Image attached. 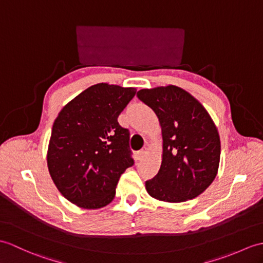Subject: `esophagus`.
<instances>
[{"label":"esophagus","instance_id":"esophagus-1","mask_svg":"<svg viewBox=\"0 0 263 263\" xmlns=\"http://www.w3.org/2000/svg\"><path fill=\"white\" fill-rule=\"evenodd\" d=\"M146 154H148V148H142V149L140 150V151L138 152V154H137V158H138L139 160L142 159V158H143Z\"/></svg>","mask_w":263,"mask_h":263}]
</instances>
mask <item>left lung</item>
I'll return each instance as SVG.
<instances>
[{"label":"left lung","instance_id":"8db88e82","mask_svg":"<svg viewBox=\"0 0 263 263\" xmlns=\"http://www.w3.org/2000/svg\"><path fill=\"white\" fill-rule=\"evenodd\" d=\"M138 99L157 115L162 136L159 172L145 181L151 197L182 203L197 197L218 172L221 140L198 100L175 85L140 89Z\"/></svg>","mask_w":263,"mask_h":263}]
</instances>
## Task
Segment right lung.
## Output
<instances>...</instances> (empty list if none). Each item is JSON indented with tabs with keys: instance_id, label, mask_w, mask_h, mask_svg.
I'll return each instance as SVG.
<instances>
[{
	"instance_id": "add662e5",
	"label": "right lung",
	"mask_w": 263,
	"mask_h": 263,
	"mask_svg": "<svg viewBox=\"0 0 263 263\" xmlns=\"http://www.w3.org/2000/svg\"><path fill=\"white\" fill-rule=\"evenodd\" d=\"M136 93L133 87L93 85L67 103L53 122L49 174L60 194L81 209L111 203L121 175L133 164L130 133L118 118Z\"/></svg>"
}]
</instances>
